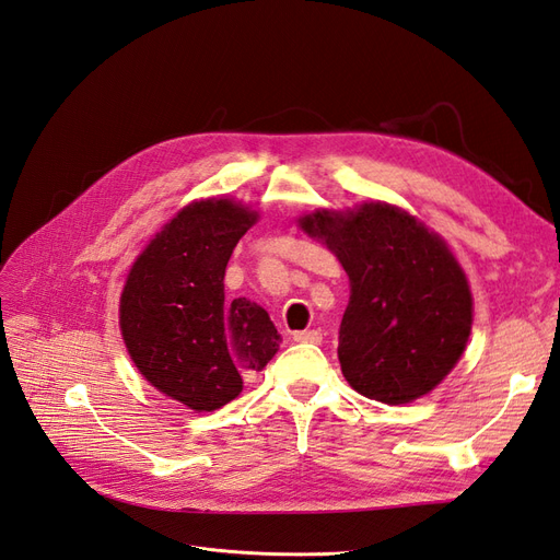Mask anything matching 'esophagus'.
<instances>
[{"mask_svg":"<svg viewBox=\"0 0 560 560\" xmlns=\"http://www.w3.org/2000/svg\"><path fill=\"white\" fill-rule=\"evenodd\" d=\"M292 338H294L296 343H315V346H317V343H322V334H319L317 329H308V331H296Z\"/></svg>","mask_w":560,"mask_h":560,"instance_id":"1","label":"esophagus"}]
</instances>
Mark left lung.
<instances>
[{
    "instance_id": "left-lung-1",
    "label": "left lung",
    "mask_w": 560,
    "mask_h": 560,
    "mask_svg": "<svg viewBox=\"0 0 560 560\" xmlns=\"http://www.w3.org/2000/svg\"><path fill=\"white\" fill-rule=\"evenodd\" d=\"M299 226L346 268L338 362L360 395L409 404L442 383L471 331V292L448 245L387 202L303 214Z\"/></svg>"
}]
</instances>
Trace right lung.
I'll list each match as a JSON object with an SVG mask.
<instances>
[{"label": "right lung", "instance_id": "1", "mask_svg": "<svg viewBox=\"0 0 560 560\" xmlns=\"http://www.w3.org/2000/svg\"><path fill=\"white\" fill-rule=\"evenodd\" d=\"M259 214L231 198L194 200L135 259L121 294L130 360L159 393L202 413L243 393L278 352L268 313L224 296L233 247Z\"/></svg>", "mask_w": 560, "mask_h": 560}]
</instances>
